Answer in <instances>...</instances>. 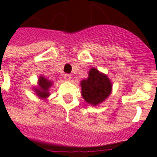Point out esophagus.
Segmentation results:
<instances>
[{
  "mask_svg": "<svg viewBox=\"0 0 157 157\" xmlns=\"http://www.w3.org/2000/svg\"><path fill=\"white\" fill-rule=\"evenodd\" d=\"M64 78H65V81H71V75H69V74H65V75H64Z\"/></svg>",
  "mask_w": 157,
  "mask_h": 157,
  "instance_id": "1",
  "label": "esophagus"
}]
</instances>
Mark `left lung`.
Instances as JSON below:
<instances>
[{
    "label": "left lung",
    "instance_id": "1",
    "mask_svg": "<svg viewBox=\"0 0 157 157\" xmlns=\"http://www.w3.org/2000/svg\"><path fill=\"white\" fill-rule=\"evenodd\" d=\"M82 96L88 104L98 106L112 93L113 85L108 75L95 67L89 70L88 77L81 82Z\"/></svg>",
    "mask_w": 157,
    "mask_h": 157
}]
</instances>
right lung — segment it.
<instances>
[{
	"label": "right lung",
	"instance_id": "obj_1",
	"mask_svg": "<svg viewBox=\"0 0 157 157\" xmlns=\"http://www.w3.org/2000/svg\"><path fill=\"white\" fill-rule=\"evenodd\" d=\"M53 83L54 82H52L41 75H39L38 78V85L33 86V90L35 92L36 96L38 98L44 100L50 96L49 88L53 86Z\"/></svg>",
	"mask_w": 157,
	"mask_h": 157
}]
</instances>
